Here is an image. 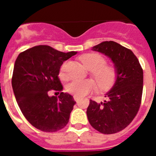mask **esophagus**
<instances>
[{"label": "esophagus", "instance_id": "34e87169", "mask_svg": "<svg viewBox=\"0 0 156 156\" xmlns=\"http://www.w3.org/2000/svg\"><path fill=\"white\" fill-rule=\"evenodd\" d=\"M73 98H74V100L76 101V102L80 100V97H77V96H73Z\"/></svg>", "mask_w": 156, "mask_h": 156}]
</instances>
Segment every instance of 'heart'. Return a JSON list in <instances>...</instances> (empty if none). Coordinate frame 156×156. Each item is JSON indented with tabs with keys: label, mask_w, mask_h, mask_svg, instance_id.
<instances>
[{
	"label": "heart",
	"mask_w": 156,
	"mask_h": 156,
	"mask_svg": "<svg viewBox=\"0 0 156 156\" xmlns=\"http://www.w3.org/2000/svg\"><path fill=\"white\" fill-rule=\"evenodd\" d=\"M80 61L90 70L91 75L95 78L101 90H108L115 83L117 77V69L112 65L105 64L106 60L98 53H86L80 57ZM66 62L60 69V74L64 76ZM98 84L92 79L73 80L66 86V90L77 97H83L97 90Z\"/></svg>",
	"instance_id": "1"
}]
</instances>
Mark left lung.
Returning a JSON list of instances; mask_svg holds the SVG:
<instances>
[{
  "label": "left lung",
  "mask_w": 156,
  "mask_h": 156,
  "mask_svg": "<svg viewBox=\"0 0 156 156\" xmlns=\"http://www.w3.org/2000/svg\"><path fill=\"white\" fill-rule=\"evenodd\" d=\"M111 58L117 69L116 80L104 102L90 100L87 109L92 127L104 134L119 132L137 115L143 91V69L131 50L114 41H104L92 48Z\"/></svg>",
  "instance_id": "1"
}]
</instances>
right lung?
I'll return each instance as SVG.
<instances>
[{
	"mask_svg": "<svg viewBox=\"0 0 156 156\" xmlns=\"http://www.w3.org/2000/svg\"><path fill=\"white\" fill-rule=\"evenodd\" d=\"M76 53L39 45L21 52L16 58L12 79L14 94L23 115L37 129L56 132L69 122L76 101L69 94L62 92L58 74L63 62ZM51 90L60 95L50 97Z\"/></svg>",
	"mask_w": 156,
	"mask_h": 156,
	"instance_id": "obj_1",
	"label": "right lung"
}]
</instances>
